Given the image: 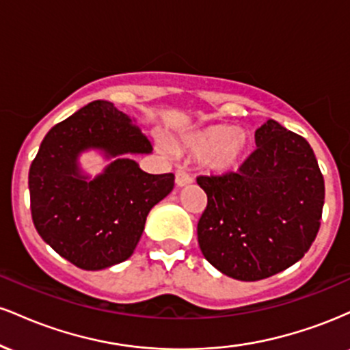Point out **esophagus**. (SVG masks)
<instances>
[{"mask_svg":"<svg viewBox=\"0 0 350 350\" xmlns=\"http://www.w3.org/2000/svg\"><path fill=\"white\" fill-rule=\"evenodd\" d=\"M191 183H192L191 174H187L183 167H178V171H176V184H178L179 187H183V186H187V184H191Z\"/></svg>","mask_w":350,"mask_h":350,"instance_id":"obj_1","label":"esophagus"}]
</instances>
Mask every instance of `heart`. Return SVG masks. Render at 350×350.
<instances>
[{"mask_svg":"<svg viewBox=\"0 0 350 350\" xmlns=\"http://www.w3.org/2000/svg\"><path fill=\"white\" fill-rule=\"evenodd\" d=\"M183 148L198 159H206L212 171L239 170L250 151V138L232 124H212L187 135Z\"/></svg>","mask_w":350,"mask_h":350,"instance_id":"obj_1","label":"heart"}]
</instances>
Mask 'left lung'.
I'll return each instance as SVG.
<instances>
[{
  "instance_id": "obj_1",
  "label": "left lung",
  "mask_w": 350,
  "mask_h": 350,
  "mask_svg": "<svg viewBox=\"0 0 350 350\" xmlns=\"http://www.w3.org/2000/svg\"><path fill=\"white\" fill-rule=\"evenodd\" d=\"M255 142L237 172L198 178L207 194L198 224L200 252L242 281L268 278L303 258L324 206L323 174L303 136L268 120Z\"/></svg>"
}]
</instances>
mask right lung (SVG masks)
<instances>
[{
    "instance_id": "add662e5",
    "label": "right lung",
    "mask_w": 350,
    "mask_h": 350,
    "mask_svg": "<svg viewBox=\"0 0 350 350\" xmlns=\"http://www.w3.org/2000/svg\"><path fill=\"white\" fill-rule=\"evenodd\" d=\"M115 157L92 180L78 156ZM150 139L113 103L95 100L52 126L29 167L31 215L38 234L82 270H103L131 256L150 211L174 187V174H148L128 154H148Z\"/></svg>"
}]
</instances>
